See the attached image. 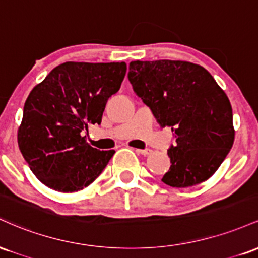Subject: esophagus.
<instances>
[{
  "label": "esophagus",
  "instance_id": "obj_1",
  "mask_svg": "<svg viewBox=\"0 0 258 258\" xmlns=\"http://www.w3.org/2000/svg\"><path fill=\"white\" fill-rule=\"evenodd\" d=\"M136 153L147 156V155H149V154H152L153 150L152 149H136Z\"/></svg>",
  "mask_w": 258,
  "mask_h": 258
}]
</instances>
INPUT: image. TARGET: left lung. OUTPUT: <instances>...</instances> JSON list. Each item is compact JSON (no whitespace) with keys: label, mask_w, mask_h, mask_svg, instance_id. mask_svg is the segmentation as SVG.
Wrapping results in <instances>:
<instances>
[{"label":"left lung","mask_w":258,"mask_h":258,"mask_svg":"<svg viewBox=\"0 0 258 258\" xmlns=\"http://www.w3.org/2000/svg\"><path fill=\"white\" fill-rule=\"evenodd\" d=\"M128 80L159 125L170 127L176 137L162 182L188 188L209 179L235 137L232 105L211 74L190 61L136 60L130 63Z\"/></svg>","instance_id":"obj_1"}]
</instances>
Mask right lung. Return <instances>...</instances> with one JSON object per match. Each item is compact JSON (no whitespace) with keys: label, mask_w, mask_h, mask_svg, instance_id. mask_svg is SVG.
Wrapping results in <instances>:
<instances>
[{"label":"right lung","mask_w":258,"mask_h":258,"mask_svg":"<svg viewBox=\"0 0 258 258\" xmlns=\"http://www.w3.org/2000/svg\"><path fill=\"white\" fill-rule=\"evenodd\" d=\"M127 65L67 61L32 88L18 128V146L32 173L53 190L73 193L102 173L114 150L100 152L81 136L102 122Z\"/></svg>","instance_id":"1"}]
</instances>
